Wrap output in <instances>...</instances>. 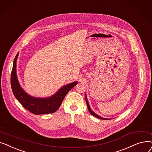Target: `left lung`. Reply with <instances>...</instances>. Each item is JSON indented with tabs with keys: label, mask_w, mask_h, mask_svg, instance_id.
Masks as SVG:
<instances>
[{
	"label": "left lung",
	"mask_w": 152,
	"mask_h": 152,
	"mask_svg": "<svg viewBox=\"0 0 152 152\" xmlns=\"http://www.w3.org/2000/svg\"><path fill=\"white\" fill-rule=\"evenodd\" d=\"M85 100H86V105H87L88 110L90 113L91 115H93V116H95V117H96V118H99V119H104V120H108V119H105V118H102V117H100V116H99L98 115H97L96 114H95V113H94L93 111H92L91 110V108L90 107V106H89V104H88V102L87 99H86V96H85Z\"/></svg>",
	"instance_id": "left-lung-1"
}]
</instances>
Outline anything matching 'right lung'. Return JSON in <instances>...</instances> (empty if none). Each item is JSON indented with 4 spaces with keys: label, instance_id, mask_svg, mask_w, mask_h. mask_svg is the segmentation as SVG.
Returning a JSON list of instances; mask_svg holds the SVG:
<instances>
[{
    "label": "right lung",
    "instance_id": "1",
    "mask_svg": "<svg viewBox=\"0 0 152 152\" xmlns=\"http://www.w3.org/2000/svg\"><path fill=\"white\" fill-rule=\"evenodd\" d=\"M18 53L13 61V68L11 72V86L14 96L22 104L26 110L31 113L38 115L50 114L56 112L61 105L66 94L77 84V82L64 86L54 95L47 98H34L26 94L17 80L16 74V61Z\"/></svg>",
    "mask_w": 152,
    "mask_h": 152
}]
</instances>
